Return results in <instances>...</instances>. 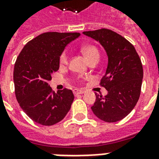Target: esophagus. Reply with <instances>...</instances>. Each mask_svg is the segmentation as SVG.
I'll return each mask as SVG.
<instances>
[{"label": "esophagus", "mask_w": 159, "mask_h": 159, "mask_svg": "<svg viewBox=\"0 0 159 159\" xmlns=\"http://www.w3.org/2000/svg\"><path fill=\"white\" fill-rule=\"evenodd\" d=\"M73 93L74 95H79V94H83L85 93L84 90H80V89H74L73 90Z\"/></svg>", "instance_id": "esophagus-1"}]
</instances>
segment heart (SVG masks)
Instances as JSON below:
<instances>
[{
  "mask_svg": "<svg viewBox=\"0 0 159 159\" xmlns=\"http://www.w3.org/2000/svg\"><path fill=\"white\" fill-rule=\"evenodd\" d=\"M82 53H83L87 61L89 62L93 58H99V51L95 46L93 45H87L82 48ZM60 65H65L67 63V54L66 52L61 54L59 58Z\"/></svg>",
  "mask_w": 159,
  "mask_h": 159,
  "instance_id": "b5f03b06",
  "label": "heart"
}]
</instances>
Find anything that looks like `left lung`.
<instances>
[{
	"label": "left lung",
	"mask_w": 159,
	"mask_h": 159,
	"mask_svg": "<svg viewBox=\"0 0 159 159\" xmlns=\"http://www.w3.org/2000/svg\"><path fill=\"white\" fill-rule=\"evenodd\" d=\"M83 34L98 41L108 56L106 74L100 83L108 93L105 97L96 94L92 111L105 122L120 120L134 108L140 96L143 76L140 57L132 43L111 30Z\"/></svg>",
	"instance_id": "left-lung-1"
}]
</instances>
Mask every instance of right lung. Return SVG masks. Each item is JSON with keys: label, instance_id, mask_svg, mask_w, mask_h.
<instances>
[{"label": "right lung", "instance_id": "obj_1", "mask_svg": "<svg viewBox=\"0 0 159 159\" xmlns=\"http://www.w3.org/2000/svg\"><path fill=\"white\" fill-rule=\"evenodd\" d=\"M79 33L47 32L26 43L14 67L17 102L24 112L42 125H53L69 111L74 96L64 88L56 93L48 85L51 74L59 68V58L65 47Z\"/></svg>", "mask_w": 159, "mask_h": 159}]
</instances>
